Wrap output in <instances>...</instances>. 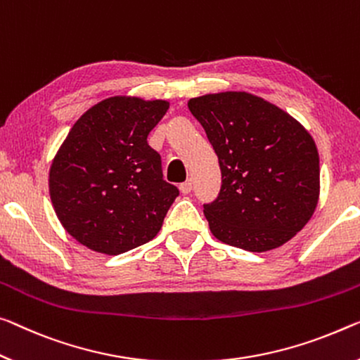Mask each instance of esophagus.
Segmentation results:
<instances>
[{"instance_id":"obj_1","label":"esophagus","mask_w":360,"mask_h":360,"mask_svg":"<svg viewBox=\"0 0 360 360\" xmlns=\"http://www.w3.org/2000/svg\"><path fill=\"white\" fill-rule=\"evenodd\" d=\"M191 190H193V180H186L180 185V191L184 193V195H188V193H190Z\"/></svg>"}]
</instances>
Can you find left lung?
Returning <instances> with one entry per match:
<instances>
[{
  "mask_svg": "<svg viewBox=\"0 0 360 360\" xmlns=\"http://www.w3.org/2000/svg\"><path fill=\"white\" fill-rule=\"evenodd\" d=\"M219 156L222 188L204 204L219 241L251 252L275 250L301 231L320 195L319 151L288 112L248 91L188 101Z\"/></svg>",
  "mask_w": 360,
  "mask_h": 360,
  "instance_id": "8db88e82",
  "label": "left lung"
}]
</instances>
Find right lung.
I'll return each mask as SVG.
<instances>
[{
  "label": "right lung",
  "mask_w": 360,
  "mask_h": 360,
  "mask_svg": "<svg viewBox=\"0 0 360 360\" xmlns=\"http://www.w3.org/2000/svg\"><path fill=\"white\" fill-rule=\"evenodd\" d=\"M164 99L110 96L91 106L49 167L60 225L88 250L117 256L151 241L179 196L162 179L146 138L167 112Z\"/></svg>",
  "instance_id": "1"
}]
</instances>
